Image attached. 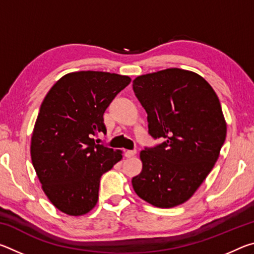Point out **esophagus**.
I'll use <instances>...</instances> for the list:
<instances>
[{"instance_id":"34e87169","label":"esophagus","mask_w":254,"mask_h":254,"mask_svg":"<svg viewBox=\"0 0 254 254\" xmlns=\"http://www.w3.org/2000/svg\"><path fill=\"white\" fill-rule=\"evenodd\" d=\"M135 154H136V151H135V150H127V151H126V157H127V158L134 157Z\"/></svg>"}]
</instances>
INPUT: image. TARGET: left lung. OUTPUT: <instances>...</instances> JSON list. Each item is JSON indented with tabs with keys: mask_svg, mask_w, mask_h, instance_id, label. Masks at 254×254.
Segmentation results:
<instances>
[{
	"mask_svg": "<svg viewBox=\"0 0 254 254\" xmlns=\"http://www.w3.org/2000/svg\"><path fill=\"white\" fill-rule=\"evenodd\" d=\"M133 91L148 113L149 133L165 142L140 152L135 194L156 207L182 205L220 157L226 122L216 93L194 71L168 68L137 76Z\"/></svg>",
	"mask_w": 254,
	"mask_h": 254,
	"instance_id": "8db88e82",
	"label": "left lung"
}]
</instances>
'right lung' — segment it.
<instances>
[{
    "label": "right lung",
    "mask_w": 254,
    "mask_h": 254,
    "mask_svg": "<svg viewBox=\"0 0 254 254\" xmlns=\"http://www.w3.org/2000/svg\"><path fill=\"white\" fill-rule=\"evenodd\" d=\"M128 76L74 71L47 93L34 123L30 153L41 188L56 208L69 216L95 207L102 175L122 159L121 150L96 144L106 132L104 114Z\"/></svg>",
    "instance_id": "right-lung-1"
}]
</instances>
